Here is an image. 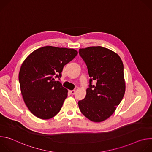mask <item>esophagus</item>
<instances>
[{
    "instance_id": "1",
    "label": "esophagus",
    "mask_w": 152,
    "mask_h": 152,
    "mask_svg": "<svg viewBox=\"0 0 152 152\" xmlns=\"http://www.w3.org/2000/svg\"><path fill=\"white\" fill-rule=\"evenodd\" d=\"M70 93L72 94H75V93H76V90H71V91H70Z\"/></svg>"
}]
</instances>
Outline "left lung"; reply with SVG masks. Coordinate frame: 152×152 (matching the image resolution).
Segmentation results:
<instances>
[{"mask_svg": "<svg viewBox=\"0 0 152 152\" xmlns=\"http://www.w3.org/2000/svg\"><path fill=\"white\" fill-rule=\"evenodd\" d=\"M79 53L91 77L85 99L78 102L79 110L90 120L103 121L114 113L124 95L123 62L117 53L101 46L79 49Z\"/></svg>", "mask_w": 152, "mask_h": 152, "instance_id": "8db88e82", "label": "left lung"}]
</instances>
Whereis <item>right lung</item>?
Returning <instances> with one entry per match:
<instances>
[{
  "label": "right lung",
  "mask_w": 152,
  "mask_h": 152,
  "mask_svg": "<svg viewBox=\"0 0 152 152\" xmlns=\"http://www.w3.org/2000/svg\"><path fill=\"white\" fill-rule=\"evenodd\" d=\"M77 54L73 49L45 46L32 52L21 64L18 75L21 93L35 117L48 120L60 111L68 90L55 77H61L64 66Z\"/></svg>",
  "instance_id": "1"
}]
</instances>
